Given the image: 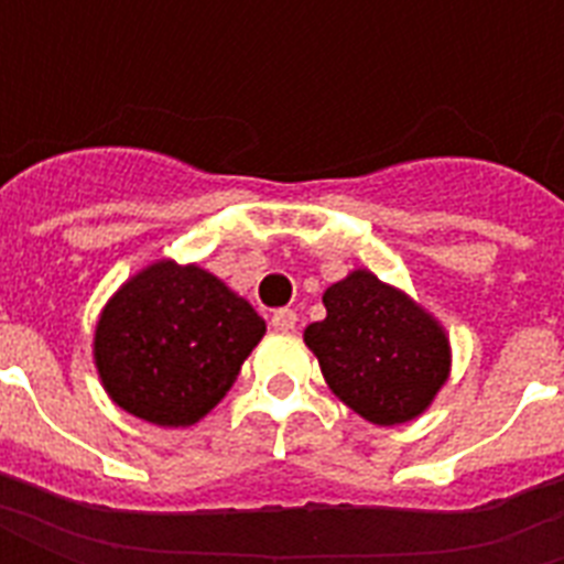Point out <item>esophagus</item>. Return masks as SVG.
<instances>
[{"mask_svg": "<svg viewBox=\"0 0 564 564\" xmlns=\"http://www.w3.org/2000/svg\"><path fill=\"white\" fill-rule=\"evenodd\" d=\"M295 311H290V307H281V311H274L271 314V329L278 332H293L295 329Z\"/></svg>", "mask_w": 564, "mask_h": 564, "instance_id": "obj_1", "label": "esophagus"}]
</instances>
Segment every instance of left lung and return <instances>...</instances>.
I'll return each instance as SVG.
<instances>
[{
    "mask_svg": "<svg viewBox=\"0 0 564 564\" xmlns=\"http://www.w3.org/2000/svg\"><path fill=\"white\" fill-rule=\"evenodd\" d=\"M326 319L311 323L329 390L375 425L416 420L449 378V338L423 305L368 269L350 271L323 293Z\"/></svg>",
    "mask_w": 564,
    "mask_h": 564,
    "instance_id": "8db88e82",
    "label": "left lung"
}]
</instances>
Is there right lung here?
I'll list each match as a JSON object with an SVG mask.
<instances>
[{"mask_svg": "<svg viewBox=\"0 0 564 564\" xmlns=\"http://www.w3.org/2000/svg\"><path fill=\"white\" fill-rule=\"evenodd\" d=\"M262 335L265 319L217 274L156 259L108 299L93 359L117 408L184 429L223 402Z\"/></svg>", "mask_w": 564, "mask_h": 564, "instance_id": "1", "label": "right lung"}]
</instances>
